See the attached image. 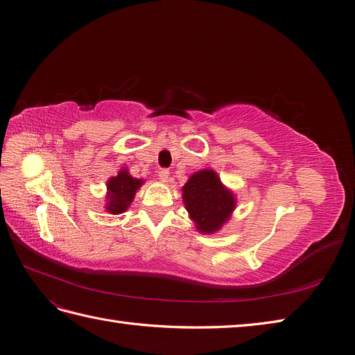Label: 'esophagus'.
I'll return each mask as SVG.
<instances>
[{
    "instance_id": "34e87169",
    "label": "esophagus",
    "mask_w": 355,
    "mask_h": 355,
    "mask_svg": "<svg viewBox=\"0 0 355 355\" xmlns=\"http://www.w3.org/2000/svg\"><path fill=\"white\" fill-rule=\"evenodd\" d=\"M158 179H159L161 182H164V184H167V182H170V171L166 170V168L159 170V171H158Z\"/></svg>"
}]
</instances>
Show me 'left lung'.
I'll return each instance as SVG.
<instances>
[{
    "mask_svg": "<svg viewBox=\"0 0 355 355\" xmlns=\"http://www.w3.org/2000/svg\"><path fill=\"white\" fill-rule=\"evenodd\" d=\"M182 192L189 218L202 234L219 231L237 204L232 192L222 184L216 171L210 168L192 175Z\"/></svg>",
    "mask_w": 355,
    "mask_h": 355,
    "instance_id": "8db88e82",
    "label": "left lung"
}]
</instances>
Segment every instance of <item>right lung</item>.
<instances>
[{
    "instance_id": "right-lung-1",
    "label": "right lung",
    "mask_w": 355,
    "mask_h": 355,
    "mask_svg": "<svg viewBox=\"0 0 355 355\" xmlns=\"http://www.w3.org/2000/svg\"><path fill=\"white\" fill-rule=\"evenodd\" d=\"M142 179H135L127 168H121L118 175L111 178L106 184L108 192H106L105 209L111 214H120L125 211L130 206L136 191L142 187Z\"/></svg>"
}]
</instances>
